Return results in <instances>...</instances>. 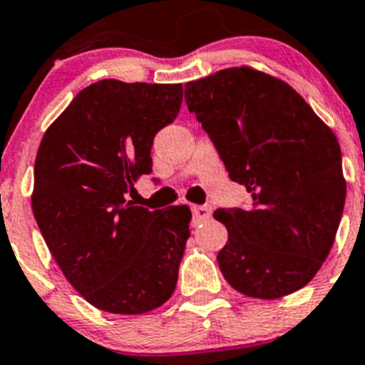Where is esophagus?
Returning a JSON list of instances; mask_svg holds the SVG:
<instances>
[{
	"instance_id": "obj_1",
	"label": "esophagus",
	"mask_w": 365,
	"mask_h": 365,
	"mask_svg": "<svg viewBox=\"0 0 365 365\" xmlns=\"http://www.w3.org/2000/svg\"><path fill=\"white\" fill-rule=\"evenodd\" d=\"M209 218H211V207H209V205H195V207H192V224H195V226L209 220Z\"/></svg>"
}]
</instances>
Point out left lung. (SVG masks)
<instances>
[{
    "label": "left lung",
    "instance_id": "obj_1",
    "mask_svg": "<svg viewBox=\"0 0 365 365\" xmlns=\"http://www.w3.org/2000/svg\"><path fill=\"white\" fill-rule=\"evenodd\" d=\"M185 103L213 141L246 209H217V261L240 294L277 299L305 287L334 242L345 204L338 139L287 82L230 68L187 82Z\"/></svg>",
    "mask_w": 365,
    "mask_h": 365
}]
</instances>
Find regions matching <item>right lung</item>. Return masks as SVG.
I'll return each instance as SVG.
<instances>
[{
	"label": "right lung",
	"mask_w": 365,
	"mask_h": 365,
	"mask_svg": "<svg viewBox=\"0 0 365 365\" xmlns=\"http://www.w3.org/2000/svg\"><path fill=\"white\" fill-rule=\"evenodd\" d=\"M182 84L106 78L84 88L43 134L33 213L51 255L88 303L143 314L173 296L191 209L126 200L152 173L154 135L176 119Z\"/></svg>",
	"instance_id": "add662e5"
}]
</instances>
